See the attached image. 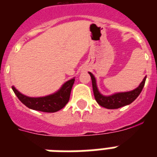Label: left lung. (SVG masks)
<instances>
[{
    "mask_svg": "<svg viewBox=\"0 0 157 157\" xmlns=\"http://www.w3.org/2000/svg\"><path fill=\"white\" fill-rule=\"evenodd\" d=\"M89 73L90 75L91 80H92V86H93L94 95L95 100L100 106L107 109H117L119 107H124L133 103L143 90L147 78V76H145L139 87L134 90L124 92V93H117L110 96H103L99 93L97 88L95 77L91 72H89Z\"/></svg>",
    "mask_w": 157,
    "mask_h": 157,
    "instance_id": "left-lung-1",
    "label": "left lung"
}]
</instances>
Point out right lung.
<instances>
[{
	"label": "right lung",
	"instance_id": "obj_1",
	"mask_svg": "<svg viewBox=\"0 0 157 157\" xmlns=\"http://www.w3.org/2000/svg\"><path fill=\"white\" fill-rule=\"evenodd\" d=\"M74 81L75 78L71 79L64 83L61 89L56 93L39 98H32L24 95L13 86H12V90L18 99L28 108L44 112H55L62 109L68 103Z\"/></svg>",
	"mask_w": 157,
	"mask_h": 157
}]
</instances>
